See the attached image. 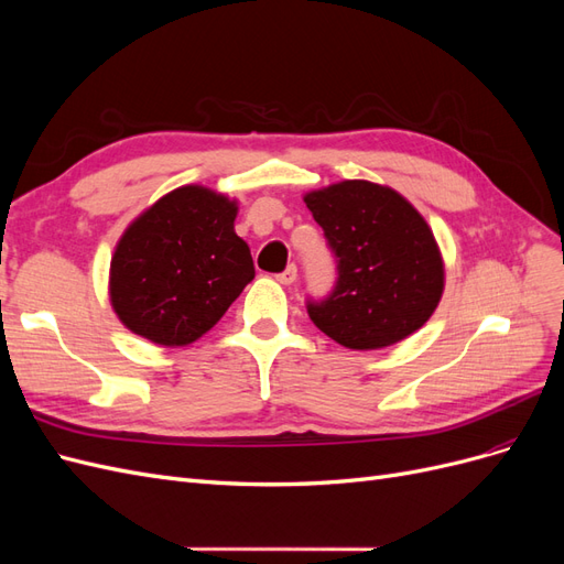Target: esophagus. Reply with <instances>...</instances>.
<instances>
[{"label":"esophagus","mask_w":564,"mask_h":564,"mask_svg":"<svg viewBox=\"0 0 564 564\" xmlns=\"http://www.w3.org/2000/svg\"><path fill=\"white\" fill-rule=\"evenodd\" d=\"M296 265H289L284 272H280V275H278V282L280 284H284V286H289V284H294L296 282Z\"/></svg>","instance_id":"1"}]
</instances>
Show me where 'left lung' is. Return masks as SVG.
Here are the masks:
<instances>
[{"label":"left lung","instance_id":"left-lung-1","mask_svg":"<svg viewBox=\"0 0 564 564\" xmlns=\"http://www.w3.org/2000/svg\"><path fill=\"white\" fill-rule=\"evenodd\" d=\"M338 259L332 296L308 303L319 332L350 350L395 346L419 332L445 292L431 226L390 185L338 181L303 195Z\"/></svg>","mask_w":564,"mask_h":564}]
</instances>
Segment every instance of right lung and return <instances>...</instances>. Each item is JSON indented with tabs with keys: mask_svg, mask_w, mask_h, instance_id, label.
<instances>
[{
	"mask_svg": "<svg viewBox=\"0 0 564 564\" xmlns=\"http://www.w3.org/2000/svg\"><path fill=\"white\" fill-rule=\"evenodd\" d=\"M237 199L181 185L135 216L119 237L108 278L115 315L164 348L191 346L253 280L249 245L235 232Z\"/></svg>",
	"mask_w": 564,
	"mask_h": 564,
	"instance_id": "obj_1",
	"label": "right lung"
}]
</instances>
